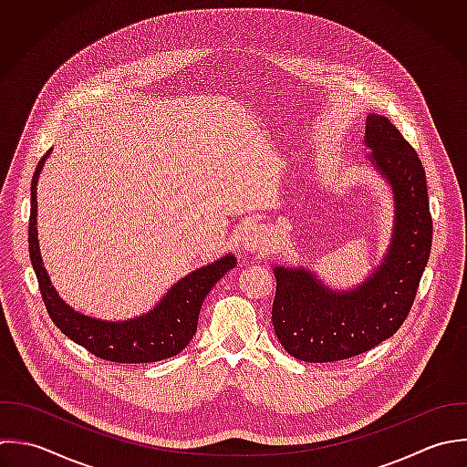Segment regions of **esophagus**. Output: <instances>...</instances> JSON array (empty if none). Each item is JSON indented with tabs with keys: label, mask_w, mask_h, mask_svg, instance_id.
<instances>
[{
	"label": "esophagus",
	"mask_w": 467,
	"mask_h": 467,
	"mask_svg": "<svg viewBox=\"0 0 467 467\" xmlns=\"http://www.w3.org/2000/svg\"><path fill=\"white\" fill-rule=\"evenodd\" d=\"M267 229L264 225H251L242 234V244L247 251H264L267 247Z\"/></svg>",
	"instance_id": "obj_1"
}]
</instances>
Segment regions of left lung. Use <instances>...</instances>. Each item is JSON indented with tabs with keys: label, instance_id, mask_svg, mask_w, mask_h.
<instances>
[{
	"label": "left lung",
	"instance_id": "8db88e82",
	"mask_svg": "<svg viewBox=\"0 0 467 467\" xmlns=\"http://www.w3.org/2000/svg\"><path fill=\"white\" fill-rule=\"evenodd\" d=\"M371 161L395 194V233L384 264L351 293H333L309 271L275 267L273 327L284 349L304 362H337L362 355L393 337L408 318L433 240L426 171L400 130L368 116Z\"/></svg>",
	"mask_w": 467,
	"mask_h": 467
}]
</instances>
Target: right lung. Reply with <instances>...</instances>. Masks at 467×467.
Wrapping results in <instances>:
<instances>
[{"instance_id": "right-lung-1", "label": "right lung", "mask_w": 467, "mask_h": 467, "mask_svg": "<svg viewBox=\"0 0 467 467\" xmlns=\"http://www.w3.org/2000/svg\"><path fill=\"white\" fill-rule=\"evenodd\" d=\"M48 154L50 150H47L39 160L30 183L28 254L50 320L65 337L101 360L119 364H147L178 355L196 333L198 315L207 293L229 269L236 265L234 256L227 254L218 262L182 278L150 313L136 320L101 322L76 313L50 285L37 247L36 183Z\"/></svg>"}]
</instances>
